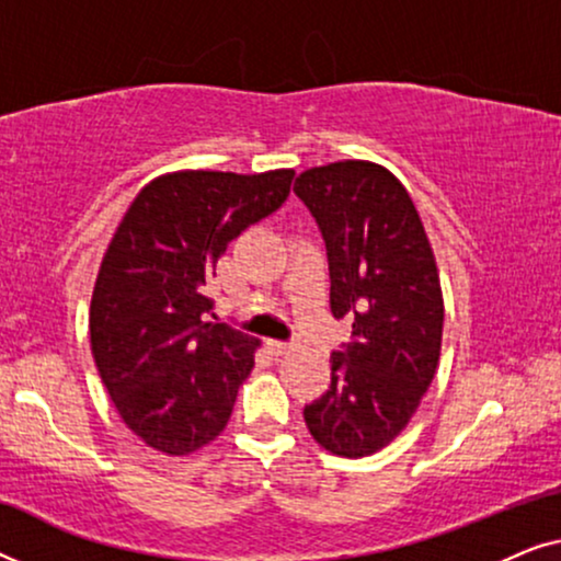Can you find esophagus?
Returning a JSON list of instances; mask_svg holds the SVG:
<instances>
[{
	"label": "esophagus",
	"instance_id": "34e87169",
	"mask_svg": "<svg viewBox=\"0 0 561 561\" xmlns=\"http://www.w3.org/2000/svg\"><path fill=\"white\" fill-rule=\"evenodd\" d=\"M267 347H271V352H273L275 357L288 355V352H290V344L288 342H267Z\"/></svg>",
	"mask_w": 561,
	"mask_h": 561
}]
</instances>
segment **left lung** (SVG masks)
<instances>
[{
  "label": "left lung",
  "mask_w": 561,
  "mask_h": 561,
  "mask_svg": "<svg viewBox=\"0 0 561 561\" xmlns=\"http://www.w3.org/2000/svg\"><path fill=\"white\" fill-rule=\"evenodd\" d=\"M294 191L324 237L334 319L352 321V340L332 352V386L304 419L327 451L367 457L403 432L434 380L439 271L409 191L382 165L311 168Z\"/></svg>",
  "instance_id": "1"
}]
</instances>
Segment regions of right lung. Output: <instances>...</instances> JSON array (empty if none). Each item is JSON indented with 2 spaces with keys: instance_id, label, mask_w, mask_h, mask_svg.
Wrapping results in <instances>:
<instances>
[{
  "instance_id": "obj_1",
  "label": "right lung",
  "mask_w": 561,
  "mask_h": 561,
  "mask_svg": "<svg viewBox=\"0 0 561 561\" xmlns=\"http://www.w3.org/2000/svg\"><path fill=\"white\" fill-rule=\"evenodd\" d=\"M294 175L168 173L122 217L96 275L89 334L106 393L148 447L191 455L232 416L257 340L209 321L206 288L227 244L280 209Z\"/></svg>"
}]
</instances>
